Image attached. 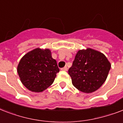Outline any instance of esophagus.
I'll return each instance as SVG.
<instances>
[{"label":"esophagus","instance_id":"obj_1","mask_svg":"<svg viewBox=\"0 0 123 123\" xmlns=\"http://www.w3.org/2000/svg\"><path fill=\"white\" fill-rule=\"evenodd\" d=\"M67 67H66V66H64V68H61V70H62V71H67Z\"/></svg>","mask_w":123,"mask_h":123}]
</instances>
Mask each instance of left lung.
I'll use <instances>...</instances> for the list:
<instances>
[{
	"mask_svg": "<svg viewBox=\"0 0 123 123\" xmlns=\"http://www.w3.org/2000/svg\"><path fill=\"white\" fill-rule=\"evenodd\" d=\"M111 68V63L104 54L87 48L77 52L68 73L75 87L91 93L103 85Z\"/></svg>",
	"mask_w": 123,
	"mask_h": 123,
	"instance_id": "obj_1",
	"label": "left lung"
}]
</instances>
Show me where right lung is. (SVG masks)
Wrapping results in <instances>:
<instances>
[{
	"mask_svg": "<svg viewBox=\"0 0 123 123\" xmlns=\"http://www.w3.org/2000/svg\"><path fill=\"white\" fill-rule=\"evenodd\" d=\"M17 71L25 87L39 92L53 84L59 69L50 50L36 48L22 58Z\"/></svg>",
	"mask_w": 123,
	"mask_h": 123,
	"instance_id": "right-lung-1",
	"label": "right lung"
}]
</instances>
